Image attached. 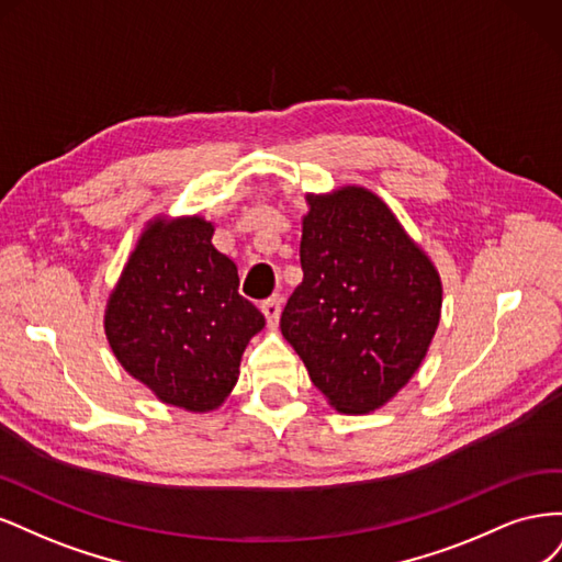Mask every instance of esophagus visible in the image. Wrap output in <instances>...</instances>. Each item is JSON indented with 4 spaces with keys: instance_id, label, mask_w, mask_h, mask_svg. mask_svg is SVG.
Returning <instances> with one entry per match:
<instances>
[{
    "instance_id": "obj_1",
    "label": "esophagus",
    "mask_w": 562,
    "mask_h": 562,
    "mask_svg": "<svg viewBox=\"0 0 562 562\" xmlns=\"http://www.w3.org/2000/svg\"><path fill=\"white\" fill-rule=\"evenodd\" d=\"M260 310H262V314H265L269 326L274 328L277 323H279V316H281V297H279V295L267 297V300L260 304Z\"/></svg>"
}]
</instances>
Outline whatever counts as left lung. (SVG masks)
<instances>
[{"label":"left lung","mask_w":562,"mask_h":562,"mask_svg":"<svg viewBox=\"0 0 562 562\" xmlns=\"http://www.w3.org/2000/svg\"><path fill=\"white\" fill-rule=\"evenodd\" d=\"M307 203L304 279L285 302L281 333L335 411L372 413L427 356L440 277L378 194L342 187Z\"/></svg>","instance_id":"left-lung-1"}]
</instances>
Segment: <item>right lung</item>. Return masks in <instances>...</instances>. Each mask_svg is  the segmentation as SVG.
<instances>
[{
    "instance_id": "right-lung-1",
    "label": "right lung",
    "mask_w": 562,
    "mask_h": 562,
    "mask_svg": "<svg viewBox=\"0 0 562 562\" xmlns=\"http://www.w3.org/2000/svg\"><path fill=\"white\" fill-rule=\"evenodd\" d=\"M206 220L149 223L110 295L105 335L131 378L168 405L215 411L239 380L248 339L265 328L239 295L236 265Z\"/></svg>"
}]
</instances>
